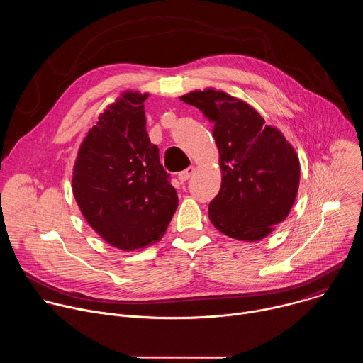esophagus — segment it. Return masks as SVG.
<instances>
[{
    "mask_svg": "<svg viewBox=\"0 0 363 363\" xmlns=\"http://www.w3.org/2000/svg\"><path fill=\"white\" fill-rule=\"evenodd\" d=\"M194 172H195V168L194 167H189V168H186L185 171H182V172H179V175H178V178H179V181H181V184H185L192 175H194Z\"/></svg>",
    "mask_w": 363,
    "mask_h": 363,
    "instance_id": "esophagus-1",
    "label": "esophagus"
}]
</instances>
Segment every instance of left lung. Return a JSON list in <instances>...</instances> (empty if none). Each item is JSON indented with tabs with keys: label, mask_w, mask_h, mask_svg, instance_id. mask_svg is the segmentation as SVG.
Instances as JSON below:
<instances>
[{
	"label": "left lung",
	"mask_w": 363,
	"mask_h": 363,
	"mask_svg": "<svg viewBox=\"0 0 363 363\" xmlns=\"http://www.w3.org/2000/svg\"><path fill=\"white\" fill-rule=\"evenodd\" d=\"M181 100L214 123L223 182L208 208L211 223L240 241L263 240L296 201L300 162L294 147L248 103L223 90H194Z\"/></svg>",
	"instance_id": "left-lung-1"
}]
</instances>
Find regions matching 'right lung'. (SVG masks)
<instances>
[{
  "instance_id": "add662e5",
  "label": "right lung",
  "mask_w": 363,
  "mask_h": 363,
  "mask_svg": "<svg viewBox=\"0 0 363 363\" xmlns=\"http://www.w3.org/2000/svg\"><path fill=\"white\" fill-rule=\"evenodd\" d=\"M147 96L128 90L103 111L73 168V195L84 220L123 251L160 241L178 206L160 149L146 132Z\"/></svg>"
}]
</instances>
